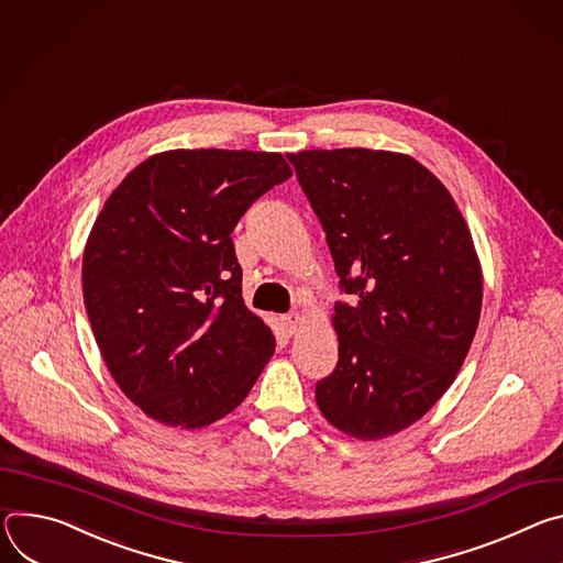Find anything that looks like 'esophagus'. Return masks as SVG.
I'll return each instance as SVG.
<instances>
[{
  "label": "esophagus",
  "instance_id": "obj_1",
  "mask_svg": "<svg viewBox=\"0 0 563 563\" xmlns=\"http://www.w3.org/2000/svg\"><path fill=\"white\" fill-rule=\"evenodd\" d=\"M282 327H284V331H286L288 335H295V331H297V327H299V316H297V313L284 316V318H282Z\"/></svg>",
  "mask_w": 563,
  "mask_h": 563
}]
</instances>
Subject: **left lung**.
<instances>
[{"label": "left lung", "instance_id": "obj_1", "mask_svg": "<svg viewBox=\"0 0 563 563\" xmlns=\"http://www.w3.org/2000/svg\"><path fill=\"white\" fill-rule=\"evenodd\" d=\"M318 214L340 290L338 364L318 407L362 441L391 435L439 400L474 340L483 279L445 185L405 154L306 150L286 156Z\"/></svg>", "mask_w": 563, "mask_h": 563}]
</instances>
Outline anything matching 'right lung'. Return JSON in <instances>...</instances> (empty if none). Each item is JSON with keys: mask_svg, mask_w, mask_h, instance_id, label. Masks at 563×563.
<instances>
[{"mask_svg": "<svg viewBox=\"0 0 563 563\" xmlns=\"http://www.w3.org/2000/svg\"><path fill=\"white\" fill-rule=\"evenodd\" d=\"M290 174L282 154L174 150L107 199L85 247V306L113 380L150 418H223L273 355L271 329L243 303L230 232Z\"/></svg>", "mask_w": 563, "mask_h": 563, "instance_id": "right-lung-1", "label": "right lung"}]
</instances>
